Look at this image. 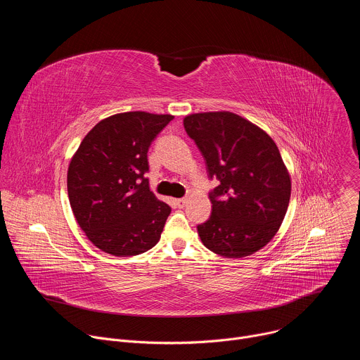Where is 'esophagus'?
Masks as SVG:
<instances>
[{
	"label": "esophagus",
	"instance_id": "34e87169",
	"mask_svg": "<svg viewBox=\"0 0 360 360\" xmlns=\"http://www.w3.org/2000/svg\"><path fill=\"white\" fill-rule=\"evenodd\" d=\"M175 203L178 205L179 208H184L185 205L188 203V199H186V198H179V199H175Z\"/></svg>",
	"mask_w": 360,
	"mask_h": 360
}]
</instances>
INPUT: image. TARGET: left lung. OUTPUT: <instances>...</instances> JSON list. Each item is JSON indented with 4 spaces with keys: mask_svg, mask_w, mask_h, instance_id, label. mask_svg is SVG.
<instances>
[{
    "mask_svg": "<svg viewBox=\"0 0 360 360\" xmlns=\"http://www.w3.org/2000/svg\"><path fill=\"white\" fill-rule=\"evenodd\" d=\"M210 179L212 214L198 225L202 243L226 258H243L278 232L290 199V178L274 139L248 120L228 112L185 117Z\"/></svg>",
    "mask_w": 360,
    "mask_h": 360,
    "instance_id": "obj_1",
    "label": "left lung"
}]
</instances>
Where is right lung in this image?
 <instances>
[{
  "instance_id": "1",
  "label": "right lung",
  "mask_w": 360,
  "mask_h": 360,
  "mask_svg": "<svg viewBox=\"0 0 360 360\" xmlns=\"http://www.w3.org/2000/svg\"><path fill=\"white\" fill-rule=\"evenodd\" d=\"M172 120L142 111L112 115L85 135L72 157L71 208L101 250L134 256L158 243L171 207L149 189L148 149Z\"/></svg>"
}]
</instances>
